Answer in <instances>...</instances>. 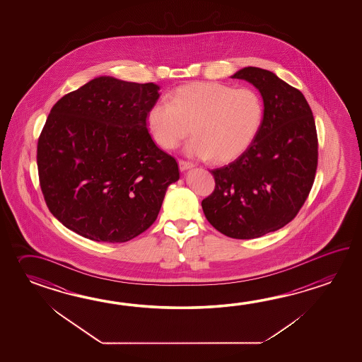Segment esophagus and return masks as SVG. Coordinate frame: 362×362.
I'll use <instances>...</instances> for the list:
<instances>
[{
	"label": "esophagus",
	"mask_w": 362,
	"mask_h": 362,
	"mask_svg": "<svg viewBox=\"0 0 362 362\" xmlns=\"http://www.w3.org/2000/svg\"><path fill=\"white\" fill-rule=\"evenodd\" d=\"M178 167H180V170H182V172H185V170H192V168H194V164L190 162L180 160V162H178Z\"/></svg>",
	"instance_id": "34e87169"
}]
</instances>
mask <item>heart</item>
Here are the masks:
<instances>
[{"mask_svg":"<svg viewBox=\"0 0 362 362\" xmlns=\"http://www.w3.org/2000/svg\"><path fill=\"white\" fill-rule=\"evenodd\" d=\"M262 119L264 103L254 89L200 81L177 88L170 102H156L146 122L163 148H176L192 132L195 139L186 146L187 154L225 164L251 146Z\"/></svg>","mask_w":362,"mask_h":362,"instance_id":"obj_1","label":"heart"}]
</instances>
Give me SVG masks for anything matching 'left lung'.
<instances>
[{
    "mask_svg": "<svg viewBox=\"0 0 362 362\" xmlns=\"http://www.w3.org/2000/svg\"><path fill=\"white\" fill-rule=\"evenodd\" d=\"M231 78L260 92L262 125L237 160L211 170L215 190L202 208L226 237L259 238L290 223L307 200L318 159L315 117L303 93L268 69L245 67Z\"/></svg>",
    "mask_w": 362,
    "mask_h": 362,
    "instance_id": "obj_1",
    "label": "left lung"
}]
</instances>
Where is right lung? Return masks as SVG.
Segmentation results:
<instances>
[{"label":"right lung","instance_id":"right-lung-1","mask_svg":"<svg viewBox=\"0 0 362 362\" xmlns=\"http://www.w3.org/2000/svg\"><path fill=\"white\" fill-rule=\"evenodd\" d=\"M159 89L95 77L52 108L37 144L40 185L49 211L69 230L123 243L154 223L180 178L175 158L147 131Z\"/></svg>","mask_w":362,"mask_h":362}]
</instances>
